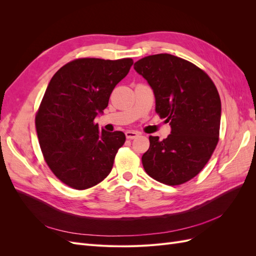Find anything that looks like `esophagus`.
<instances>
[{
    "label": "esophagus",
    "instance_id": "34e87169",
    "mask_svg": "<svg viewBox=\"0 0 256 256\" xmlns=\"http://www.w3.org/2000/svg\"><path fill=\"white\" fill-rule=\"evenodd\" d=\"M125 134H126L127 138H130V140H131V138H136L140 134H138V131H134V130H128V131H126Z\"/></svg>",
    "mask_w": 256,
    "mask_h": 256
}]
</instances>
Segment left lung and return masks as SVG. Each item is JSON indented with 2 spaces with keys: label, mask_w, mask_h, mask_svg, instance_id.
<instances>
[{
  "label": "left lung",
  "mask_w": 256,
  "mask_h": 256,
  "mask_svg": "<svg viewBox=\"0 0 256 256\" xmlns=\"http://www.w3.org/2000/svg\"><path fill=\"white\" fill-rule=\"evenodd\" d=\"M134 67L152 88L156 112L171 126L164 140L150 136L142 156L145 172L168 186L188 182L202 171L218 144L219 92L202 69L172 54L143 58Z\"/></svg>",
  "instance_id": "left-lung-1"
}]
</instances>
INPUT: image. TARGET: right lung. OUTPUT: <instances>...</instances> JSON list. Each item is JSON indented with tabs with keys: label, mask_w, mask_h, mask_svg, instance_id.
Segmentation results:
<instances>
[{
	"label": "right lung",
	"mask_w": 256,
	"mask_h": 256,
	"mask_svg": "<svg viewBox=\"0 0 256 256\" xmlns=\"http://www.w3.org/2000/svg\"><path fill=\"white\" fill-rule=\"evenodd\" d=\"M132 64L131 58H79L50 80L36 114V131L46 162L69 187L88 189L110 174L126 136L100 130L94 120Z\"/></svg>",
	"instance_id": "right-lung-1"
}]
</instances>
